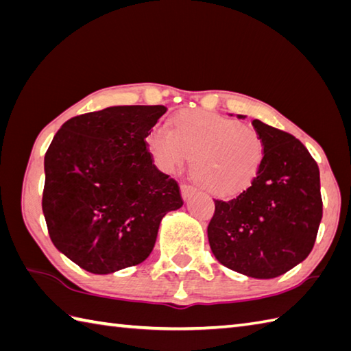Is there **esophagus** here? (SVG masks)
Here are the masks:
<instances>
[{"label": "esophagus", "mask_w": 351, "mask_h": 351, "mask_svg": "<svg viewBox=\"0 0 351 351\" xmlns=\"http://www.w3.org/2000/svg\"><path fill=\"white\" fill-rule=\"evenodd\" d=\"M195 193H196V189L191 187V185H187V184L181 185V195H182L184 200L190 199L193 195H195Z\"/></svg>", "instance_id": "1"}]
</instances>
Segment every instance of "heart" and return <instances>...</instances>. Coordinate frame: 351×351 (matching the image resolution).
<instances>
[{
	"label": "heart",
	"mask_w": 351,
	"mask_h": 351,
	"mask_svg": "<svg viewBox=\"0 0 351 351\" xmlns=\"http://www.w3.org/2000/svg\"><path fill=\"white\" fill-rule=\"evenodd\" d=\"M146 141L155 162L166 171L193 158V175L215 195L247 187L264 160V141L255 128L199 110L180 111L173 131L155 126Z\"/></svg>",
	"instance_id": "b5f03b06"
}]
</instances>
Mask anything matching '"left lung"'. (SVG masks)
I'll list each match as a JSON object with an SVG mask.
<instances>
[{
	"mask_svg": "<svg viewBox=\"0 0 351 351\" xmlns=\"http://www.w3.org/2000/svg\"><path fill=\"white\" fill-rule=\"evenodd\" d=\"M252 125L264 141L263 164L240 195L214 200L208 241L230 270L273 279L314 247L323 217L319 170L300 140L258 119Z\"/></svg>",
	"mask_w": 351,
	"mask_h": 351,
	"instance_id": "1",
	"label": "left lung"
}]
</instances>
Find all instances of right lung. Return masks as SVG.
Returning <instances> with one entry per match:
<instances>
[{
  "mask_svg": "<svg viewBox=\"0 0 351 351\" xmlns=\"http://www.w3.org/2000/svg\"><path fill=\"white\" fill-rule=\"evenodd\" d=\"M164 106H119L69 119L45 154L42 210L51 241L86 271L108 274L151 255L180 185L155 167L146 137Z\"/></svg>",
  "mask_w": 351,
  "mask_h": 351,
  "instance_id": "add662e5",
  "label": "right lung"
}]
</instances>
